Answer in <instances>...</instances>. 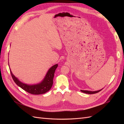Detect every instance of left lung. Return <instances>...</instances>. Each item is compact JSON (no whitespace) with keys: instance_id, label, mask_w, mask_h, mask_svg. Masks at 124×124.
I'll list each match as a JSON object with an SVG mask.
<instances>
[{"instance_id":"obj_1","label":"left lung","mask_w":124,"mask_h":124,"mask_svg":"<svg viewBox=\"0 0 124 124\" xmlns=\"http://www.w3.org/2000/svg\"><path fill=\"white\" fill-rule=\"evenodd\" d=\"M99 90V91H95V92H92V91H83V90H81V91L82 92H83L84 93H88V94H93V93H96L99 92L100 91H101V90Z\"/></svg>"}]
</instances>
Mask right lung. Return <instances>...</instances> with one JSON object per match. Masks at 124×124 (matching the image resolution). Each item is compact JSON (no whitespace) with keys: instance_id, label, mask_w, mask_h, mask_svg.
<instances>
[{"instance_id":"1","label":"right lung","mask_w":124,"mask_h":124,"mask_svg":"<svg viewBox=\"0 0 124 124\" xmlns=\"http://www.w3.org/2000/svg\"><path fill=\"white\" fill-rule=\"evenodd\" d=\"M58 65L56 64L52 66L48 70V72L45 77L44 79L41 83L32 85H28L22 83L12 74L10 70L11 76L14 81L18 86L24 89L26 92L33 95L43 94L48 92L51 88L53 84V78L54 77V73L56 69L57 68Z\"/></svg>"}]
</instances>
